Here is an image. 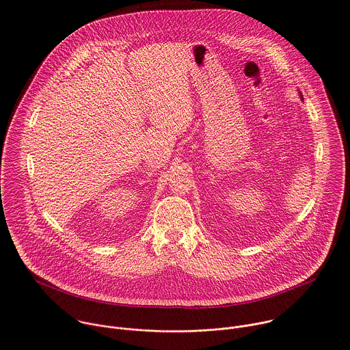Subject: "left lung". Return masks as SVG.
Returning a JSON list of instances; mask_svg holds the SVG:
<instances>
[{
	"label": "left lung",
	"mask_w": 350,
	"mask_h": 350,
	"mask_svg": "<svg viewBox=\"0 0 350 350\" xmlns=\"http://www.w3.org/2000/svg\"><path fill=\"white\" fill-rule=\"evenodd\" d=\"M300 98H301V99H303V95H301V92H300Z\"/></svg>",
	"instance_id": "1"
}]
</instances>
